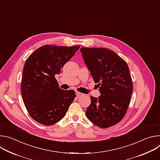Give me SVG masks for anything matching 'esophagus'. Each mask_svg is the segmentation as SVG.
I'll return each mask as SVG.
<instances>
[{
	"label": "esophagus",
	"instance_id": "obj_1",
	"mask_svg": "<svg viewBox=\"0 0 160 160\" xmlns=\"http://www.w3.org/2000/svg\"><path fill=\"white\" fill-rule=\"evenodd\" d=\"M76 95H77V98H80L81 96H82L83 94L81 92H76Z\"/></svg>",
	"mask_w": 160,
	"mask_h": 160
}]
</instances>
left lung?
<instances>
[{
  "mask_svg": "<svg viewBox=\"0 0 160 160\" xmlns=\"http://www.w3.org/2000/svg\"><path fill=\"white\" fill-rule=\"evenodd\" d=\"M80 51L101 94L90 96L85 116L96 126L109 128L123 118L130 102L133 88L128 64L109 49L82 48Z\"/></svg>",
  "mask_w": 160,
  "mask_h": 160,
  "instance_id": "1",
  "label": "left lung"
}]
</instances>
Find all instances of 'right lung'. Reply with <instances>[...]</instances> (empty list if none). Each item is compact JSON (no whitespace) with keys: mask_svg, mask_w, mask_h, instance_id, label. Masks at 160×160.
I'll return each mask as SVG.
<instances>
[{"mask_svg":"<svg viewBox=\"0 0 160 160\" xmlns=\"http://www.w3.org/2000/svg\"><path fill=\"white\" fill-rule=\"evenodd\" d=\"M79 48L43 45L26 60L21 92L30 116L37 122L48 126L58 123L74 101L75 91L60 88L55 75Z\"/></svg>","mask_w":160,"mask_h":160,"instance_id":"obj_1","label":"right lung"}]
</instances>
